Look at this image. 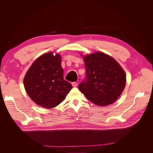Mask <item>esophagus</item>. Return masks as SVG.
Listing matches in <instances>:
<instances>
[{
  "instance_id": "obj_1",
  "label": "esophagus",
  "mask_w": 153,
  "mask_h": 153,
  "mask_svg": "<svg viewBox=\"0 0 153 153\" xmlns=\"http://www.w3.org/2000/svg\"><path fill=\"white\" fill-rule=\"evenodd\" d=\"M72 85H73V87H76L77 85H78V84L76 82H72Z\"/></svg>"
}]
</instances>
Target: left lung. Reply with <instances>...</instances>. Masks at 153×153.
Segmentation results:
<instances>
[{
    "instance_id": "8db88e82",
    "label": "left lung",
    "mask_w": 153,
    "mask_h": 153,
    "mask_svg": "<svg viewBox=\"0 0 153 153\" xmlns=\"http://www.w3.org/2000/svg\"><path fill=\"white\" fill-rule=\"evenodd\" d=\"M80 55L85 62L86 79L78 89L96 105L114 103L126 86V76L123 68L114 58L103 52Z\"/></svg>"
}]
</instances>
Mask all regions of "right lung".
Instances as JSON below:
<instances>
[{
  "label": "right lung",
  "mask_w": 153,
  "mask_h": 153,
  "mask_svg": "<svg viewBox=\"0 0 153 153\" xmlns=\"http://www.w3.org/2000/svg\"><path fill=\"white\" fill-rule=\"evenodd\" d=\"M61 56L48 52L32 63L24 78L25 91L39 106L52 108L64 100L72 89L70 83L63 77Z\"/></svg>",
  "instance_id": "add662e5"
}]
</instances>
